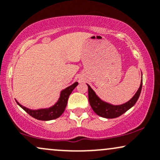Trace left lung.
<instances>
[{
  "mask_svg": "<svg viewBox=\"0 0 160 160\" xmlns=\"http://www.w3.org/2000/svg\"><path fill=\"white\" fill-rule=\"evenodd\" d=\"M88 86V95H89V102L90 104L91 108H92L93 111L96 113L97 115L100 117H104L107 119H113L118 117L123 114L125 112H126L130 108H132L137 102L138 99L140 96L141 88H142V80L141 81L140 86L136 92L134 96L128 101L126 103L122 104H119V105H114L108 103V102H104V101L101 99L95 91L90 87L89 84Z\"/></svg>",
  "mask_w": 160,
  "mask_h": 160,
  "instance_id": "1",
  "label": "left lung"
}]
</instances>
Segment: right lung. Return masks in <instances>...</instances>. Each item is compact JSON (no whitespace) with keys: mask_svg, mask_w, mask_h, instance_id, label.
<instances>
[{"mask_svg":"<svg viewBox=\"0 0 160 160\" xmlns=\"http://www.w3.org/2000/svg\"><path fill=\"white\" fill-rule=\"evenodd\" d=\"M78 85V82H75L72 85H71L68 87L65 88V89H62L60 92L59 98H58V101L56 102L54 105L51 106L49 108H40V109H30L28 108L25 106L22 105L16 100V103L18 105H19L25 112H27L29 115L32 116V117L37 119L39 120H55V119L58 118L62 113L65 111L66 106H67L68 100L69 95L72 92L77 86Z\"/></svg>","mask_w":160,"mask_h":160,"instance_id":"1","label":"right lung"}]
</instances>
